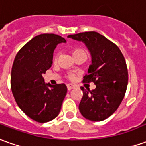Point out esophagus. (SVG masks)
<instances>
[{"label":"esophagus","instance_id":"esophagus-1","mask_svg":"<svg viewBox=\"0 0 146 146\" xmlns=\"http://www.w3.org/2000/svg\"><path fill=\"white\" fill-rule=\"evenodd\" d=\"M74 88H75V86H73V85H72V84H68V85H67V89H68V90H73Z\"/></svg>","mask_w":146,"mask_h":146}]
</instances>
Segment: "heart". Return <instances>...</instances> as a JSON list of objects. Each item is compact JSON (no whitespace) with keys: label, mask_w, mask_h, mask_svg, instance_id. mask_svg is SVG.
Masks as SVG:
<instances>
[{"label":"heart","mask_w":146,"mask_h":146,"mask_svg":"<svg viewBox=\"0 0 146 146\" xmlns=\"http://www.w3.org/2000/svg\"><path fill=\"white\" fill-rule=\"evenodd\" d=\"M84 52V51H83V50H81V49H75V50H73V54H74V53H77V52ZM56 59H57V56H56L55 57H54V61H56ZM69 77L72 79V78H73V77H74V76H73V74H70V75L69 76Z\"/></svg>","instance_id":"obj_1"}]
</instances>
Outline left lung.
Segmentation results:
<instances>
[{
  "label": "left lung",
  "instance_id": "8db88e82",
  "mask_svg": "<svg viewBox=\"0 0 146 146\" xmlns=\"http://www.w3.org/2000/svg\"><path fill=\"white\" fill-rule=\"evenodd\" d=\"M68 37L86 44L92 64L83 82H94L96 88L81 87L83 97L79 104L81 115L90 121H102L117 110L126 92L128 69L120 48L97 32H85Z\"/></svg>",
  "mask_w": 146,
  "mask_h": 146
}]
</instances>
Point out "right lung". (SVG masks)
Segmentation results:
<instances>
[{"instance_id": "obj_1", "label": "right lung", "mask_w": 146, "mask_h": 146, "mask_svg": "<svg viewBox=\"0 0 146 146\" xmlns=\"http://www.w3.org/2000/svg\"><path fill=\"white\" fill-rule=\"evenodd\" d=\"M65 38L53 33L36 36L19 50L11 71V90L19 108L40 123L56 117L67 93L65 84L44 83L43 74L52 64L53 51Z\"/></svg>"}]
</instances>
